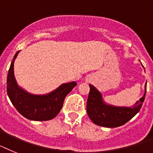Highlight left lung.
Returning <instances> with one entry per match:
<instances>
[{"label": "left lung", "instance_id": "1", "mask_svg": "<svg viewBox=\"0 0 153 153\" xmlns=\"http://www.w3.org/2000/svg\"><path fill=\"white\" fill-rule=\"evenodd\" d=\"M90 91L87 100V113L90 119L97 126L115 128L126 124L133 118L140 110L146 93V84L145 85L143 96L133 106L119 107L106 104L99 90L89 85Z\"/></svg>", "mask_w": 153, "mask_h": 153}]
</instances>
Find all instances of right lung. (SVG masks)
<instances>
[{"mask_svg":"<svg viewBox=\"0 0 153 153\" xmlns=\"http://www.w3.org/2000/svg\"><path fill=\"white\" fill-rule=\"evenodd\" d=\"M20 51L13 58L7 78V92L9 99L21 115L33 121H48L57 116L63 106L65 97L76 82L62 84L46 95H32L18 86L14 74V63Z\"/></svg>","mask_w":153,"mask_h":153,"instance_id":"right-lung-1","label":"right lung"}]
</instances>
